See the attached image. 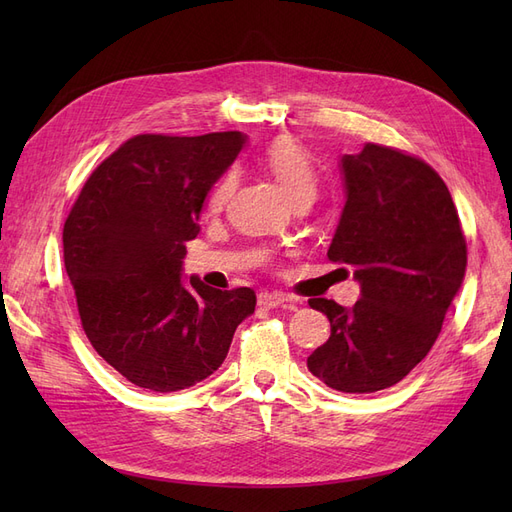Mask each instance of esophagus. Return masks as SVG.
<instances>
[{
	"label": "esophagus",
	"instance_id": "esophagus-1",
	"mask_svg": "<svg viewBox=\"0 0 512 512\" xmlns=\"http://www.w3.org/2000/svg\"><path fill=\"white\" fill-rule=\"evenodd\" d=\"M292 299H288L286 294L282 292H260L258 294V305L260 307H267V309H273V307H280L284 303H290Z\"/></svg>",
	"mask_w": 512,
	"mask_h": 512
}]
</instances>
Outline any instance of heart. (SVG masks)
Segmentation results:
<instances>
[{
	"label": "heart",
	"instance_id": "heart-1",
	"mask_svg": "<svg viewBox=\"0 0 512 512\" xmlns=\"http://www.w3.org/2000/svg\"><path fill=\"white\" fill-rule=\"evenodd\" d=\"M262 164L269 168V173L277 179V183L282 185L292 203L303 196H314L316 192L314 164L309 160L303 145L294 141V138H288V136L275 138V141L265 149ZM232 190H235V175L228 173L211 190L209 209L220 211L226 205Z\"/></svg>",
	"mask_w": 512,
	"mask_h": 512
}]
</instances>
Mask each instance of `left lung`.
Wrapping results in <instances>:
<instances>
[{"label": "left lung", "instance_id": "left-lung-1", "mask_svg": "<svg viewBox=\"0 0 512 512\" xmlns=\"http://www.w3.org/2000/svg\"><path fill=\"white\" fill-rule=\"evenodd\" d=\"M339 173L346 203L327 256L354 267L361 299L309 301L331 337L307 369L335 391L376 393L404 380L438 339L466 275V239L451 192L423 160L369 143L344 153Z\"/></svg>", "mask_w": 512, "mask_h": 512}]
</instances>
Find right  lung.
I'll return each mask as SVG.
<instances>
[{
	"mask_svg": "<svg viewBox=\"0 0 512 512\" xmlns=\"http://www.w3.org/2000/svg\"><path fill=\"white\" fill-rule=\"evenodd\" d=\"M245 143L243 132L134 136L94 170L64 224L89 342L141 389L173 393L209 378L254 314L252 288L183 277L207 194Z\"/></svg>",
	"mask_w": 512,
	"mask_h": 512,
	"instance_id": "1",
	"label": "right lung"
}]
</instances>
